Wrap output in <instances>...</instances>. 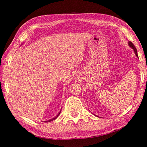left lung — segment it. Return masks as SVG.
Wrapping results in <instances>:
<instances>
[{
  "mask_svg": "<svg viewBox=\"0 0 147 147\" xmlns=\"http://www.w3.org/2000/svg\"><path fill=\"white\" fill-rule=\"evenodd\" d=\"M129 45L130 46V47H131V48H132L133 49H134V52H135V54H136V56H138V52H137V49H136V47L134 45V44L131 43V42H129Z\"/></svg>",
  "mask_w": 147,
  "mask_h": 147,
  "instance_id": "8db88e82",
  "label": "left lung"
}]
</instances>
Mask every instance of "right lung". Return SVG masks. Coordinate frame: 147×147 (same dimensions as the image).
<instances>
[{"label": "right lung", "instance_id": "1", "mask_svg": "<svg viewBox=\"0 0 147 147\" xmlns=\"http://www.w3.org/2000/svg\"><path fill=\"white\" fill-rule=\"evenodd\" d=\"M60 112H61V111H59V113L58 114V115H57L56 117H54V118H53V119H51V120H49V121H45V122H47V123H48V122H51V121H54V119H56L57 117H58V115H59V113H60Z\"/></svg>", "mask_w": 147, "mask_h": 147}]
</instances>
